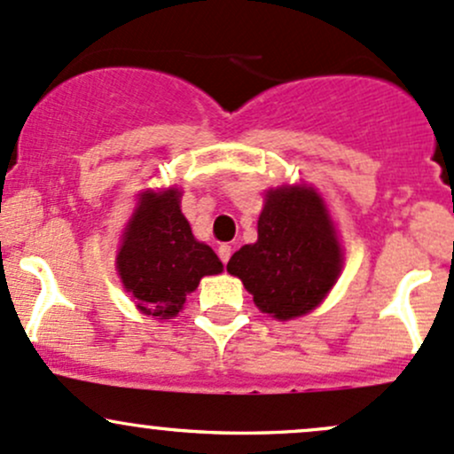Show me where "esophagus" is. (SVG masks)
<instances>
[{"mask_svg": "<svg viewBox=\"0 0 454 454\" xmlns=\"http://www.w3.org/2000/svg\"><path fill=\"white\" fill-rule=\"evenodd\" d=\"M217 254H219V259H222V263L226 265L232 256V247L228 246V243H222V246L217 247Z\"/></svg>", "mask_w": 454, "mask_h": 454, "instance_id": "34e87169", "label": "esophagus"}]
</instances>
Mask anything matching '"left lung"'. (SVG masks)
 I'll use <instances>...</instances> for the list:
<instances>
[{"instance_id": "obj_1", "label": "left lung", "mask_w": 454, "mask_h": 454, "mask_svg": "<svg viewBox=\"0 0 454 454\" xmlns=\"http://www.w3.org/2000/svg\"><path fill=\"white\" fill-rule=\"evenodd\" d=\"M343 267V252L324 200L307 184L270 189L259 215V239L231 256L261 311L294 319L313 311Z\"/></svg>"}]
</instances>
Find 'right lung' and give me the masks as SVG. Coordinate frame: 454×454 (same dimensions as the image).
Segmentation results:
<instances>
[{
	"instance_id": "1",
	"label": "right lung",
	"mask_w": 454,
	"mask_h": 454,
	"mask_svg": "<svg viewBox=\"0 0 454 454\" xmlns=\"http://www.w3.org/2000/svg\"><path fill=\"white\" fill-rule=\"evenodd\" d=\"M222 270L217 254L191 232L178 189L139 195L119 246L117 271L141 313L176 317L200 280Z\"/></svg>"
}]
</instances>
